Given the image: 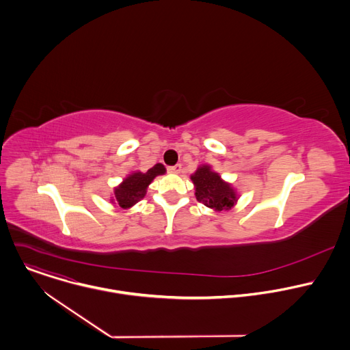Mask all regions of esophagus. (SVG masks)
<instances>
[{
    "mask_svg": "<svg viewBox=\"0 0 350 350\" xmlns=\"http://www.w3.org/2000/svg\"><path fill=\"white\" fill-rule=\"evenodd\" d=\"M181 169H183V167H181V165H176V166L169 167V169H167V172H169V173H173V174H178V173L181 172Z\"/></svg>",
    "mask_w": 350,
    "mask_h": 350,
    "instance_id": "34e87169",
    "label": "esophagus"
}]
</instances>
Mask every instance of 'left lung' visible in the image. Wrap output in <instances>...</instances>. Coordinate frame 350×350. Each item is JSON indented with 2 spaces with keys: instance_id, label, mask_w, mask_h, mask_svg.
I'll return each mask as SVG.
<instances>
[{
  "instance_id": "obj_1",
  "label": "left lung",
  "mask_w": 350,
  "mask_h": 350,
  "mask_svg": "<svg viewBox=\"0 0 350 350\" xmlns=\"http://www.w3.org/2000/svg\"><path fill=\"white\" fill-rule=\"evenodd\" d=\"M191 180L195 187L196 201L215 212L230 211L238 202V191L231 183L224 181L211 165L199 166L196 172L191 174Z\"/></svg>"
}]
</instances>
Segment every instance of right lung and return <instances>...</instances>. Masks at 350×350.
<instances>
[{"instance_id": "add662e5", "label": "right lung", "mask_w": 350, "mask_h": 350, "mask_svg": "<svg viewBox=\"0 0 350 350\" xmlns=\"http://www.w3.org/2000/svg\"><path fill=\"white\" fill-rule=\"evenodd\" d=\"M166 173V167L162 163H157L148 172L142 173L139 170L131 172L127 174L123 181L113 188V193L111 196V204L113 206H119L122 209H130L145 196L146 189L154 181L157 176H162Z\"/></svg>"}]
</instances>
